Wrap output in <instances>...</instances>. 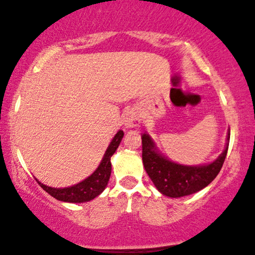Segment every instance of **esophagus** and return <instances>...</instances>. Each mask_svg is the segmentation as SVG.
Masks as SVG:
<instances>
[{"mask_svg": "<svg viewBox=\"0 0 255 255\" xmlns=\"http://www.w3.org/2000/svg\"><path fill=\"white\" fill-rule=\"evenodd\" d=\"M141 124V116H140L139 111L130 110L129 113L126 115L125 119V127L126 128H136Z\"/></svg>", "mask_w": 255, "mask_h": 255, "instance_id": "obj_1", "label": "esophagus"}]
</instances>
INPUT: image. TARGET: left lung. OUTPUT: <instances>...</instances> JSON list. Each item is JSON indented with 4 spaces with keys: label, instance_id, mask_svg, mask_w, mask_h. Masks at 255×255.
Here are the masks:
<instances>
[{
    "label": "left lung",
    "instance_id": "8db88e82",
    "mask_svg": "<svg viewBox=\"0 0 255 255\" xmlns=\"http://www.w3.org/2000/svg\"><path fill=\"white\" fill-rule=\"evenodd\" d=\"M230 139V129L223 152L212 162L200 165H184L172 162L158 150L156 142L147 133L141 134L142 163L156 188L169 198L194 194L215 180L223 166Z\"/></svg>",
    "mask_w": 255,
    "mask_h": 255
}]
</instances>
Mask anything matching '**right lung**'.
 Segmentation results:
<instances>
[{
	"mask_svg": "<svg viewBox=\"0 0 255 255\" xmlns=\"http://www.w3.org/2000/svg\"><path fill=\"white\" fill-rule=\"evenodd\" d=\"M124 130H119L113 137L111 142L108 146L98 168L96 169L89 177L81 181L77 184H73L71 187H64V188H55V187H49L46 184L37 180L38 184L46 193L54 197L57 200L63 201V203H86L91 201L92 199L98 197L102 192L104 191L105 187L108 186L109 178L111 175V162L110 158L118 150L120 142L124 137Z\"/></svg>",
	"mask_w": 255,
	"mask_h": 255,
	"instance_id": "1",
	"label": "right lung"
}]
</instances>
